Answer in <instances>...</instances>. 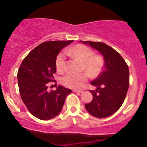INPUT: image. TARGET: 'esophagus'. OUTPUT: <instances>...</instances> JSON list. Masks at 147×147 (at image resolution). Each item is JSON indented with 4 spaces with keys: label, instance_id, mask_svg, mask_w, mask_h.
I'll use <instances>...</instances> for the list:
<instances>
[{
    "label": "esophagus",
    "instance_id": "obj_1",
    "mask_svg": "<svg viewBox=\"0 0 147 147\" xmlns=\"http://www.w3.org/2000/svg\"><path fill=\"white\" fill-rule=\"evenodd\" d=\"M72 91H73L74 92H78V93H81V92H82L83 91H82V90H75V89H74V90H72Z\"/></svg>",
    "mask_w": 147,
    "mask_h": 147
}]
</instances>
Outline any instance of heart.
<instances>
[{
	"instance_id": "heart-1",
	"label": "heart",
	"mask_w": 147,
	"mask_h": 147,
	"mask_svg": "<svg viewBox=\"0 0 147 147\" xmlns=\"http://www.w3.org/2000/svg\"><path fill=\"white\" fill-rule=\"evenodd\" d=\"M65 55L77 59L82 63V70L88 72L81 74L69 73L63 76L61 79V83L65 86L70 88L78 89L83 86L86 82L89 75L92 77L98 76L104 67V58L99 55H94V52L82 44H77L71 48L66 49L65 52H61L57 56L55 64L59 72H62L66 68V57Z\"/></svg>"
}]
</instances>
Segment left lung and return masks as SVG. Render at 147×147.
Segmentation results:
<instances>
[{
    "label": "left lung",
    "instance_id": "left-lung-1",
    "mask_svg": "<svg viewBox=\"0 0 147 147\" xmlns=\"http://www.w3.org/2000/svg\"><path fill=\"white\" fill-rule=\"evenodd\" d=\"M81 42L98 50L104 59V70L91 82L97 88L90 90L93 98L85 107L94 117H109L119 110L126 98L129 86V67L122 56L109 45L102 42Z\"/></svg>",
    "mask_w": 147,
    "mask_h": 147
}]
</instances>
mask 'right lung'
Here are the masks:
<instances>
[{
	"instance_id": "obj_1",
	"label": "right lung",
	"mask_w": 147,
	"mask_h": 147,
	"mask_svg": "<svg viewBox=\"0 0 147 147\" xmlns=\"http://www.w3.org/2000/svg\"><path fill=\"white\" fill-rule=\"evenodd\" d=\"M73 41H45L27 55L18 69L17 78L21 99L32 115L49 120L61 111L70 89L59 86L57 90H48V83L54 80L55 61L64 47Z\"/></svg>"
}]
</instances>
